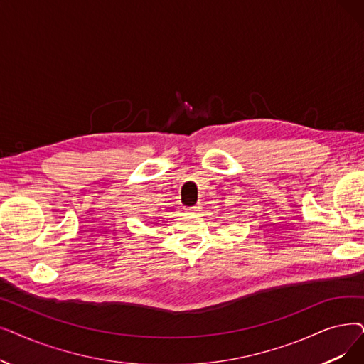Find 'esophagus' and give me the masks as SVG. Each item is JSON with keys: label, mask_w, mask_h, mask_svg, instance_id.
<instances>
[{"label": "esophagus", "mask_w": 364, "mask_h": 364, "mask_svg": "<svg viewBox=\"0 0 364 364\" xmlns=\"http://www.w3.org/2000/svg\"><path fill=\"white\" fill-rule=\"evenodd\" d=\"M200 205L198 203V205H195V207H188V208H186L188 213H198V211H200Z\"/></svg>", "instance_id": "obj_1"}]
</instances>
